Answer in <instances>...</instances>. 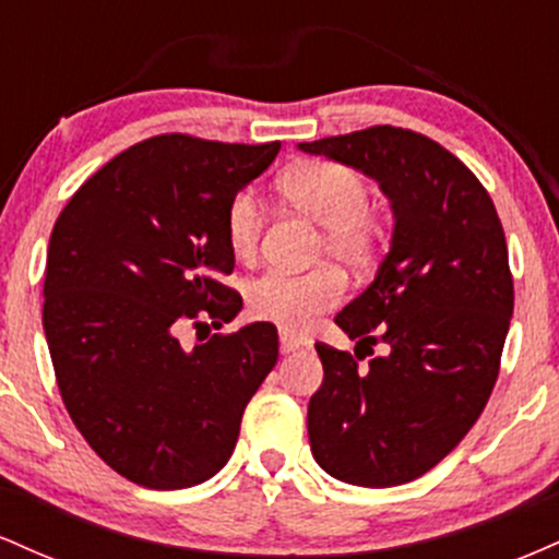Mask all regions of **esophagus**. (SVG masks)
I'll use <instances>...</instances> for the list:
<instances>
[{
  "mask_svg": "<svg viewBox=\"0 0 559 559\" xmlns=\"http://www.w3.org/2000/svg\"><path fill=\"white\" fill-rule=\"evenodd\" d=\"M278 338H281V352H284V355H288V352H297V349H301V346L310 344L305 336H301V333H294L286 329L278 331Z\"/></svg>",
  "mask_w": 559,
  "mask_h": 559,
  "instance_id": "esophagus-1",
  "label": "esophagus"
}]
</instances>
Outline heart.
Returning <instances> with one entry per match:
<instances>
[{
	"label": "heart",
	"instance_id": "obj_1",
	"mask_svg": "<svg viewBox=\"0 0 559 559\" xmlns=\"http://www.w3.org/2000/svg\"><path fill=\"white\" fill-rule=\"evenodd\" d=\"M278 191L292 207L323 226L325 252L342 265L365 267L381 241V217L368 207V183L360 173L333 159H301L281 173ZM262 234V207L252 191H239L226 207V241L236 260H252ZM344 297V278L333 265L305 273L267 271L247 284L249 316L307 331L318 316Z\"/></svg>",
	"mask_w": 559,
	"mask_h": 559
}]
</instances>
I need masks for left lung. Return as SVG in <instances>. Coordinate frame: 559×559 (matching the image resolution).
I'll use <instances>...</instances> for the list:
<instances>
[{
  "label": "left lung",
  "mask_w": 559,
  "mask_h": 559,
  "mask_svg": "<svg viewBox=\"0 0 559 559\" xmlns=\"http://www.w3.org/2000/svg\"><path fill=\"white\" fill-rule=\"evenodd\" d=\"M299 150L373 178L394 215L373 284L333 318L370 355L383 344V355L357 368L316 344L323 383L307 407L312 457L344 484H407L463 441L497 383L515 299L502 223L478 178L407 128Z\"/></svg>",
  "instance_id": "left-lung-1"
}]
</instances>
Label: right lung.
Returning a JSON list of instances; mask_svg holds the SVG:
<instances>
[{
	"label": "right lung",
	"instance_id": "1",
	"mask_svg": "<svg viewBox=\"0 0 559 559\" xmlns=\"http://www.w3.org/2000/svg\"><path fill=\"white\" fill-rule=\"evenodd\" d=\"M281 144H221L170 133L112 157L52 228L44 333L57 386L88 447L146 489L213 478L241 415L278 360V331L249 323L191 349L178 331L241 310L226 207Z\"/></svg>",
	"mask_w": 559,
	"mask_h": 559
}]
</instances>
